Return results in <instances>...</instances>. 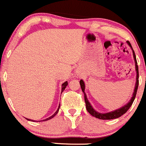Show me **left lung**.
Instances as JSON below:
<instances>
[{
    "instance_id": "1",
    "label": "left lung",
    "mask_w": 146,
    "mask_h": 146,
    "mask_svg": "<svg viewBox=\"0 0 146 146\" xmlns=\"http://www.w3.org/2000/svg\"><path fill=\"white\" fill-rule=\"evenodd\" d=\"M127 43L128 44V45L131 47L133 50V57H134V60H135V70H136V73H137V76H136V83H135V89H134V92L133 94V96L131 98V101L127 104L126 105L123 106V107H121V109H117L116 111H113L109 112V113H98L97 111L94 110V109L92 108V106H91L90 103L88 101L87 97H86V95L84 92V89H85V85L84 83L83 80L81 79L80 82H79V84H80L81 88H82V90L84 94V101H85V104H86V108L87 111L90 113L91 115H92L94 117L97 118V119H103V120H110V119H117V118L120 117L122 115H123L124 113H126L127 111L130 109V107L131 106V105L133 104V101L135 99V96H136V93H137V90H138V83H139V81H138V77H139V75H138V67L137 65V60H136V57H135V52H134V50H133L132 46H131V43L129 42V41H127Z\"/></svg>"
}]
</instances>
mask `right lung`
Returning a JSON list of instances; mask_svg holds the SVG:
<instances>
[{
	"label": "right lung",
	"mask_w": 146,
	"mask_h": 146,
	"mask_svg": "<svg viewBox=\"0 0 146 146\" xmlns=\"http://www.w3.org/2000/svg\"><path fill=\"white\" fill-rule=\"evenodd\" d=\"M67 84H68V83H67V82H64V83L62 84V92L63 91H64V89H65L66 86H67ZM60 106H59V108H58V109H57V111H56L55 113H54V114L52 115V116H50V117L47 118V119H44V120H42V121H47V120H50V119H52V118L54 117V116H55V115L57 114V113H58V111H59V109H60ZM27 120H29V121H33V120H31V119H27Z\"/></svg>",
	"instance_id": "1"
}]
</instances>
